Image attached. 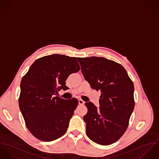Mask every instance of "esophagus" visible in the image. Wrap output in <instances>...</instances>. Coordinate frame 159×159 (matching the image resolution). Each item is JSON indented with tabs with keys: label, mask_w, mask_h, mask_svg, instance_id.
Wrapping results in <instances>:
<instances>
[{
	"label": "esophagus",
	"mask_w": 159,
	"mask_h": 159,
	"mask_svg": "<svg viewBox=\"0 0 159 159\" xmlns=\"http://www.w3.org/2000/svg\"><path fill=\"white\" fill-rule=\"evenodd\" d=\"M79 104L80 105H84L85 104V102L82 99H79Z\"/></svg>",
	"instance_id": "1"
}]
</instances>
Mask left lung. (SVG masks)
Masks as SVG:
<instances>
[{
	"label": "left lung",
	"instance_id": "8db88e82",
	"mask_svg": "<svg viewBox=\"0 0 159 159\" xmlns=\"http://www.w3.org/2000/svg\"><path fill=\"white\" fill-rule=\"evenodd\" d=\"M81 71L91 87L101 90L100 107L86 102L84 116L89 139L101 145L118 141L125 132L134 110V86L120 64L104 57L78 58Z\"/></svg>",
	"mask_w": 159,
	"mask_h": 159
}]
</instances>
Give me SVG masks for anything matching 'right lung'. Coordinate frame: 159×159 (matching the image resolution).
Instances as JSON below:
<instances>
[{"mask_svg":"<svg viewBox=\"0 0 159 159\" xmlns=\"http://www.w3.org/2000/svg\"><path fill=\"white\" fill-rule=\"evenodd\" d=\"M80 70L75 57L53 54L38 58L20 82L19 106L26 126L36 139L55 140L66 132L77 99L56 96L68 76Z\"/></svg>","mask_w":159,"mask_h":159,"instance_id":"obj_1","label":"right lung"}]
</instances>
